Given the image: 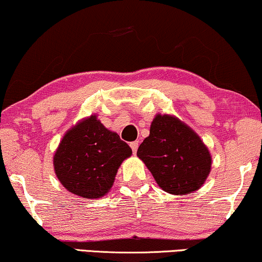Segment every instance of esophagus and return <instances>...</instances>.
Instances as JSON below:
<instances>
[{
    "label": "esophagus",
    "mask_w": 262,
    "mask_h": 262,
    "mask_svg": "<svg viewBox=\"0 0 262 262\" xmlns=\"http://www.w3.org/2000/svg\"><path fill=\"white\" fill-rule=\"evenodd\" d=\"M130 147H132V150H133V154H137L138 147H139V142L138 141L130 142Z\"/></svg>",
    "instance_id": "34e87169"
}]
</instances>
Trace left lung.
<instances>
[{"instance_id":"1","label":"left lung","mask_w":262,"mask_h":262,"mask_svg":"<svg viewBox=\"0 0 262 262\" xmlns=\"http://www.w3.org/2000/svg\"><path fill=\"white\" fill-rule=\"evenodd\" d=\"M165 192L186 194L200 188L210 171L211 157L200 137L178 118L157 115L150 135L137 152Z\"/></svg>"}]
</instances>
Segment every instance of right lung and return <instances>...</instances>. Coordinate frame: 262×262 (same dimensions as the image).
Instances as JSON below:
<instances>
[{"instance_id":"right-lung-1","label":"right lung","mask_w":262,"mask_h":262,"mask_svg":"<svg viewBox=\"0 0 262 262\" xmlns=\"http://www.w3.org/2000/svg\"><path fill=\"white\" fill-rule=\"evenodd\" d=\"M132 155L120 135L91 116L74 127L59 145L54 170L62 186L84 198H100L114 184L118 167Z\"/></svg>"}]
</instances>
